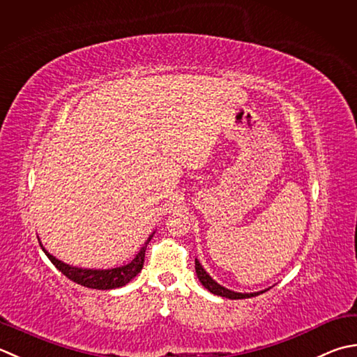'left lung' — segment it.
Segmentation results:
<instances>
[{
  "mask_svg": "<svg viewBox=\"0 0 357 357\" xmlns=\"http://www.w3.org/2000/svg\"><path fill=\"white\" fill-rule=\"evenodd\" d=\"M195 269H197V275L199 278L201 284L204 286L207 291H211L212 294L220 296V297H226L230 300H240V298H249V297H255L258 294H263L264 291H258V292H235L232 289H227L225 286H221L220 283H216L213 278L207 274L206 269L202 268V264L198 261V258H195Z\"/></svg>",
  "mask_w": 357,
  "mask_h": 357,
  "instance_id": "obj_1",
  "label": "left lung"
}]
</instances>
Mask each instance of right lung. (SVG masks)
<instances>
[{
  "label": "right lung",
  "instance_id": "right-lung-1",
  "mask_svg": "<svg viewBox=\"0 0 357 357\" xmlns=\"http://www.w3.org/2000/svg\"><path fill=\"white\" fill-rule=\"evenodd\" d=\"M153 235H155V232L149 236V240L144 243L141 250H139L136 257L132 258L128 264H123V266H119V268H111V269L77 268V266H73V264L63 263L61 260H59V258H55L52 254H49L43 244H41V241H40V246L45 250V254L47 255L49 260L52 261L54 266L57 268L63 275H66L69 280H73L82 286H86V288L107 291V289H116V288H121V286H125L127 283H130L132 278L139 274V272H141L144 266L146 244L150 243Z\"/></svg>",
  "mask_w": 357,
  "mask_h": 357
}]
</instances>
